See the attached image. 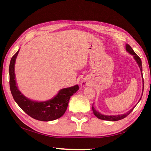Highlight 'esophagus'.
I'll list each match as a JSON object with an SVG mask.
<instances>
[{"mask_svg": "<svg viewBox=\"0 0 151 151\" xmlns=\"http://www.w3.org/2000/svg\"><path fill=\"white\" fill-rule=\"evenodd\" d=\"M81 85L82 87H85V86L88 85L87 81H86L85 80H83V81H82L81 83Z\"/></svg>", "mask_w": 151, "mask_h": 151, "instance_id": "1", "label": "esophagus"}]
</instances>
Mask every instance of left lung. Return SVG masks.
<instances>
[{
    "mask_svg": "<svg viewBox=\"0 0 151 151\" xmlns=\"http://www.w3.org/2000/svg\"><path fill=\"white\" fill-rule=\"evenodd\" d=\"M126 50L129 53V54H131V55H133V57L134 58V60H136V62L137 63L138 65H139V68H140V73H141L142 75V62H141V60H140V57L138 56L136 53L134 52V51L133 50V49L131 48V46L127 44L126 45ZM142 92L143 90H144V80H143V76H142ZM142 97V96H141ZM141 97H140V100L141 99ZM139 100V101H140ZM134 107H133L132 109L130 110L129 111H128L127 113L123 114H119V115H104V114H102L101 112H99V111H97L94 108L93 106H93H92V109H93V113L94 115H95L97 118L99 119H101V120H104V121H119V120H121L122 119L125 118V117L127 116L129 114L131 113L132 112V110L134 109Z\"/></svg>",
    "mask_w": 151,
    "mask_h": 151,
    "instance_id": "left-lung-1",
    "label": "left lung"
}]
</instances>
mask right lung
I'll use <instances>...</instances> for the list:
<instances>
[{"instance_id": "right-lung-1", "label": "right lung", "mask_w": 151, "mask_h": 151, "mask_svg": "<svg viewBox=\"0 0 151 151\" xmlns=\"http://www.w3.org/2000/svg\"><path fill=\"white\" fill-rule=\"evenodd\" d=\"M19 52L12 57L9 65L10 88L14 100L28 115L36 120L50 121L60 118L67 109L70 96L79 89L78 86L61 89L54 98L47 101L37 102L27 98L19 90L15 80L14 64Z\"/></svg>"}]
</instances>
